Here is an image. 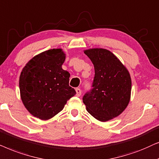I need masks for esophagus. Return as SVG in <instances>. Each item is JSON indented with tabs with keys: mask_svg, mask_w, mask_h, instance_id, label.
Wrapping results in <instances>:
<instances>
[{
	"mask_svg": "<svg viewBox=\"0 0 159 159\" xmlns=\"http://www.w3.org/2000/svg\"><path fill=\"white\" fill-rule=\"evenodd\" d=\"M75 92H76V96L77 97H80L81 95V90L79 88H76L75 89Z\"/></svg>",
	"mask_w": 159,
	"mask_h": 159,
	"instance_id": "34e87169",
	"label": "esophagus"
}]
</instances>
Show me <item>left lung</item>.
<instances>
[{"mask_svg": "<svg viewBox=\"0 0 159 159\" xmlns=\"http://www.w3.org/2000/svg\"><path fill=\"white\" fill-rule=\"evenodd\" d=\"M94 67L92 89L83 97L86 110L96 119L107 121L117 117L129 102V73L113 53L104 48L84 51Z\"/></svg>", "mask_w": 159, "mask_h": 159, "instance_id": "1", "label": "left lung"}]
</instances>
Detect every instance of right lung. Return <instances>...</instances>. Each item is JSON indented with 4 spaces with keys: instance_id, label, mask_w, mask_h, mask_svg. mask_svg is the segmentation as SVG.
<instances>
[{
    "instance_id": "obj_1",
    "label": "right lung",
    "mask_w": 159,
    "mask_h": 159,
    "mask_svg": "<svg viewBox=\"0 0 159 159\" xmlns=\"http://www.w3.org/2000/svg\"><path fill=\"white\" fill-rule=\"evenodd\" d=\"M65 54L53 48L29 61L20 77L21 99L27 111L41 120H48L62 111L76 94L69 86L70 73L62 68Z\"/></svg>"
}]
</instances>
